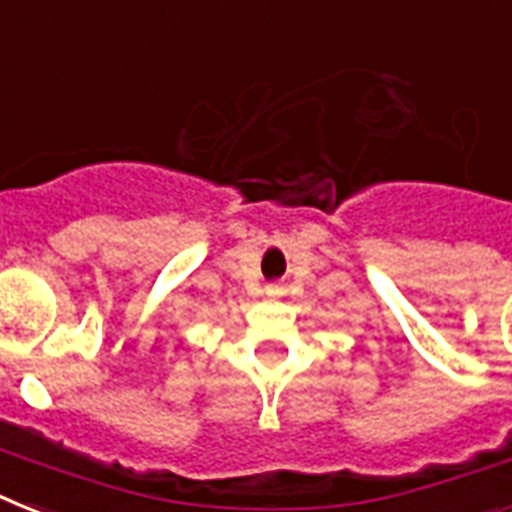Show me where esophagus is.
<instances>
[{
    "label": "esophagus",
    "instance_id": "esophagus-1",
    "mask_svg": "<svg viewBox=\"0 0 512 512\" xmlns=\"http://www.w3.org/2000/svg\"><path fill=\"white\" fill-rule=\"evenodd\" d=\"M281 292H284V289H281L279 284H271V287H268V295H281Z\"/></svg>",
    "mask_w": 512,
    "mask_h": 512
}]
</instances>
